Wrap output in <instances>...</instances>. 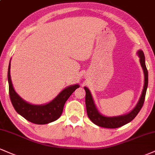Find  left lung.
<instances>
[{
  "instance_id": "obj_1",
  "label": "left lung",
  "mask_w": 155,
  "mask_h": 155,
  "mask_svg": "<svg viewBox=\"0 0 155 155\" xmlns=\"http://www.w3.org/2000/svg\"><path fill=\"white\" fill-rule=\"evenodd\" d=\"M137 55L139 57V62H140L141 66L143 69V75H144V84H143V90L139 101H138L137 104L134 107V109L131 111H130L129 113H126L125 115L113 117H108L103 115L100 113V111L97 108L95 103H94V99H93L92 94L90 92V90L87 87H84L86 91L85 102L86 107H87V115H88L89 119L94 124H96L97 126L107 128H119L120 126H124V125L131 122L137 116L139 112L141 109V107H142L143 102H144L147 86H148V71H147L146 64H145L144 54H143L142 50H138Z\"/></svg>"
}]
</instances>
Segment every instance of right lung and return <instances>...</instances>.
<instances>
[{
    "label": "right lung",
    "mask_w": 155,
    "mask_h": 155,
    "mask_svg": "<svg viewBox=\"0 0 155 155\" xmlns=\"http://www.w3.org/2000/svg\"><path fill=\"white\" fill-rule=\"evenodd\" d=\"M11 61L8 69V81L11 101L16 111L31 123L35 124H47L58 119L63 113L66 100L76 89L79 84H74L63 89L53 100L44 105H34L22 99L14 90L10 75Z\"/></svg>",
    "instance_id": "add662e5"
}]
</instances>
